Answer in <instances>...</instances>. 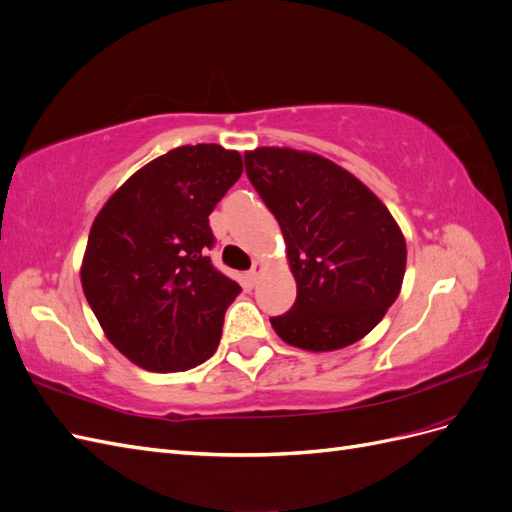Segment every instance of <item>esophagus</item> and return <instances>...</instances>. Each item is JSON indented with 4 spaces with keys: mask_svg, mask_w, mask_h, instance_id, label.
Returning <instances> with one entry per match:
<instances>
[{
    "mask_svg": "<svg viewBox=\"0 0 512 512\" xmlns=\"http://www.w3.org/2000/svg\"><path fill=\"white\" fill-rule=\"evenodd\" d=\"M262 273V262L260 260H254V265H252V269L250 271H247V282H250V284H256V280H258V275Z\"/></svg>",
    "mask_w": 512,
    "mask_h": 512,
    "instance_id": "34e87169",
    "label": "esophagus"
}]
</instances>
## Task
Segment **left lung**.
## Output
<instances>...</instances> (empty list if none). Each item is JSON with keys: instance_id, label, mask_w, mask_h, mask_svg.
<instances>
[{"instance_id": "1", "label": "left lung", "mask_w": 512, "mask_h": 512, "mask_svg": "<svg viewBox=\"0 0 512 512\" xmlns=\"http://www.w3.org/2000/svg\"><path fill=\"white\" fill-rule=\"evenodd\" d=\"M245 173L286 241L297 301L271 318L286 344L331 352L363 339L399 297L406 239L346 168L288 147L245 153Z\"/></svg>"}]
</instances>
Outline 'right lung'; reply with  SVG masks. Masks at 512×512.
Masks as SVG:
<instances>
[{
  "instance_id": "1",
  "label": "right lung",
  "mask_w": 512,
  "mask_h": 512,
  "mask_svg": "<svg viewBox=\"0 0 512 512\" xmlns=\"http://www.w3.org/2000/svg\"><path fill=\"white\" fill-rule=\"evenodd\" d=\"M243 173L239 151L183 145L145 164L89 230L81 284L104 335L149 371H185L218 350L241 286L211 265L209 215Z\"/></svg>"
}]
</instances>
